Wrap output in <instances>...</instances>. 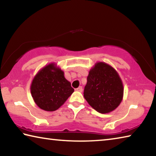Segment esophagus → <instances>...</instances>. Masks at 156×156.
Returning a JSON list of instances; mask_svg holds the SVG:
<instances>
[{"label": "esophagus", "instance_id": "1", "mask_svg": "<svg viewBox=\"0 0 156 156\" xmlns=\"http://www.w3.org/2000/svg\"><path fill=\"white\" fill-rule=\"evenodd\" d=\"M76 91H79V92H83V87L80 86V87H79L78 88L76 89Z\"/></svg>", "mask_w": 156, "mask_h": 156}]
</instances>
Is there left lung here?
I'll use <instances>...</instances> for the list:
<instances>
[{
    "label": "left lung",
    "mask_w": 156,
    "mask_h": 156,
    "mask_svg": "<svg viewBox=\"0 0 156 156\" xmlns=\"http://www.w3.org/2000/svg\"><path fill=\"white\" fill-rule=\"evenodd\" d=\"M124 87L114 68L103 62L95 64L89 72L84 97L89 105L100 113L115 110L122 102Z\"/></svg>",
    "instance_id": "obj_1"
}]
</instances>
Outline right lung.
I'll list each match as a JSON object with an SVG mask.
<instances>
[{
	"instance_id": "1",
	"label": "right lung",
	"mask_w": 156,
	"mask_h": 156,
	"mask_svg": "<svg viewBox=\"0 0 156 156\" xmlns=\"http://www.w3.org/2000/svg\"><path fill=\"white\" fill-rule=\"evenodd\" d=\"M30 91L37 106L47 112H54L65 103L74 89L65 78L64 72L53 62L36 73Z\"/></svg>"
}]
</instances>
